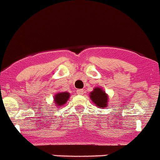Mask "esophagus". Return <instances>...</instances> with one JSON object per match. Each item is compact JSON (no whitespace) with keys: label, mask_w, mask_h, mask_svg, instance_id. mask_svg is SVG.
Here are the masks:
<instances>
[{"label":"esophagus","mask_w":160,"mask_h":160,"mask_svg":"<svg viewBox=\"0 0 160 160\" xmlns=\"http://www.w3.org/2000/svg\"><path fill=\"white\" fill-rule=\"evenodd\" d=\"M77 94H78V95H83V94H84V91H83V90H82V89L77 90Z\"/></svg>","instance_id":"34e87169"}]
</instances>
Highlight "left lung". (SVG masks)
Returning <instances> with one entry per match:
<instances>
[{
	"mask_svg": "<svg viewBox=\"0 0 160 160\" xmlns=\"http://www.w3.org/2000/svg\"><path fill=\"white\" fill-rule=\"evenodd\" d=\"M91 101L98 108H107L108 103V94L100 87H95L93 91L90 93Z\"/></svg>",
	"mask_w": 160,
	"mask_h": 160,
	"instance_id": "1",
	"label": "left lung"
}]
</instances>
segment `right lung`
<instances>
[{
    "label": "right lung",
    "instance_id": "1",
    "mask_svg": "<svg viewBox=\"0 0 160 160\" xmlns=\"http://www.w3.org/2000/svg\"><path fill=\"white\" fill-rule=\"evenodd\" d=\"M70 94L69 92L64 91V92H57L55 95H54V104L57 106V108H60L61 106L65 105L67 103L68 99H69Z\"/></svg>",
    "mask_w": 160,
    "mask_h": 160
}]
</instances>
